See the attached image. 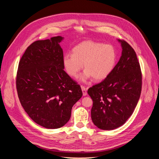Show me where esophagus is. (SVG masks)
Returning <instances> with one entry per match:
<instances>
[{
    "label": "esophagus",
    "mask_w": 159,
    "mask_h": 159,
    "mask_svg": "<svg viewBox=\"0 0 159 159\" xmlns=\"http://www.w3.org/2000/svg\"><path fill=\"white\" fill-rule=\"evenodd\" d=\"M82 90V93H83V96H85L87 95V89L84 87V86H82L81 87Z\"/></svg>",
    "instance_id": "34e87169"
}]
</instances>
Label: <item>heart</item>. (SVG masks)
<instances>
[{"label": "heart", "mask_w": 159, "mask_h": 159, "mask_svg": "<svg viewBox=\"0 0 159 159\" xmlns=\"http://www.w3.org/2000/svg\"><path fill=\"white\" fill-rule=\"evenodd\" d=\"M117 61V53L111 44L94 41H84L72 50V54H66L63 63L68 74L77 77L84 68L82 80L93 77L95 80L107 78L114 70Z\"/></svg>", "instance_id": "obj_1"}]
</instances>
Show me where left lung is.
Returning a JSON list of instances; mask_svg holds the SVG:
<instances>
[{"mask_svg":"<svg viewBox=\"0 0 159 159\" xmlns=\"http://www.w3.org/2000/svg\"><path fill=\"white\" fill-rule=\"evenodd\" d=\"M121 58L111 74L87 93L93 101L91 118L103 130H112L124 125L131 116L140 97L142 75L133 48L125 40Z\"/></svg>","mask_w":159,"mask_h":159,"instance_id":"8db88e82","label":"left lung"}]
</instances>
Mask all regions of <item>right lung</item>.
<instances>
[{"label":"right lung","mask_w":159,"mask_h":159,"mask_svg":"<svg viewBox=\"0 0 159 159\" xmlns=\"http://www.w3.org/2000/svg\"><path fill=\"white\" fill-rule=\"evenodd\" d=\"M63 39L33 42L22 56L16 75L20 102L38 125L57 129L69 121L73 106L82 96L80 86L64 70Z\"/></svg>","instance_id":"obj_1"}]
</instances>
